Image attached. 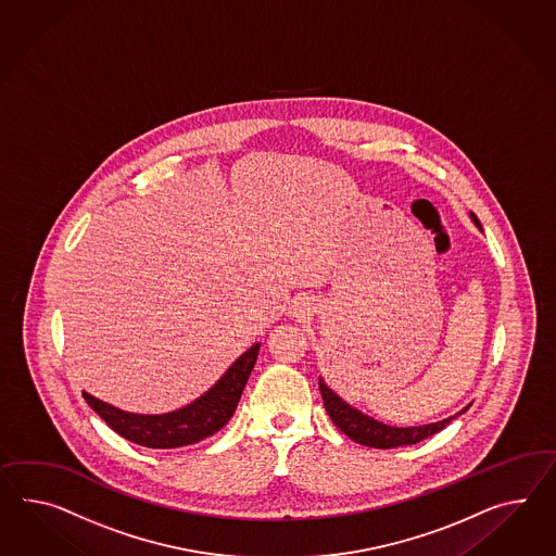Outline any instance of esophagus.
<instances>
[{"label":"esophagus","mask_w":556,"mask_h":556,"mask_svg":"<svg viewBox=\"0 0 556 556\" xmlns=\"http://www.w3.org/2000/svg\"><path fill=\"white\" fill-rule=\"evenodd\" d=\"M304 311H308V302H304V300H294V304H292V314H302Z\"/></svg>","instance_id":"obj_1"}]
</instances>
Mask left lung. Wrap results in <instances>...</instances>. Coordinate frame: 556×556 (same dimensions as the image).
Returning <instances> with one entry per match:
<instances>
[{"instance_id":"left-lung-1","label":"left lung","mask_w":556,"mask_h":556,"mask_svg":"<svg viewBox=\"0 0 556 556\" xmlns=\"http://www.w3.org/2000/svg\"><path fill=\"white\" fill-rule=\"evenodd\" d=\"M471 219L478 228L480 219L471 214ZM320 387V395L325 401V409H327L328 417L332 419V424L341 429L344 435H349L353 442L361 443V445H369V447H379V450H389V447H399V445H412V443L421 442L429 435L442 431L454 417L468 412V407H464L462 412L456 413L454 417H447L442 421L435 424H428V426H417V428H393V426H384L381 421L372 419L369 415L358 412L355 407H351L349 403H344L332 389H328L325 381H318Z\"/></svg>"}]
</instances>
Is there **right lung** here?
<instances>
[{
	"mask_svg": "<svg viewBox=\"0 0 556 556\" xmlns=\"http://www.w3.org/2000/svg\"><path fill=\"white\" fill-rule=\"evenodd\" d=\"M260 342L252 344L222 379L205 391L200 399L191 401L186 407L161 415H143V413L123 412L100 399L92 397L83 391L86 403L92 412L99 413L100 419L106 421L121 438L128 442L139 443L153 450H172L181 445L201 442L215 431L224 428L236 412L243 387L256 365Z\"/></svg>",
	"mask_w": 556,
	"mask_h": 556,
	"instance_id": "obj_1",
	"label": "right lung"
}]
</instances>
